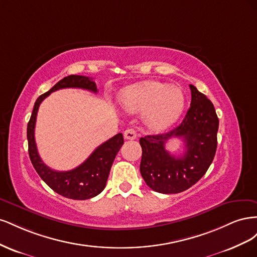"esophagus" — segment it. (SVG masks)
Segmentation results:
<instances>
[{"label":"esophagus","mask_w":257,"mask_h":257,"mask_svg":"<svg viewBox=\"0 0 257 257\" xmlns=\"http://www.w3.org/2000/svg\"><path fill=\"white\" fill-rule=\"evenodd\" d=\"M137 133L134 128H127L124 132V138L130 139V141H133V139H136Z\"/></svg>","instance_id":"obj_1"}]
</instances>
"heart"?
<instances>
[{
    "mask_svg": "<svg viewBox=\"0 0 257 257\" xmlns=\"http://www.w3.org/2000/svg\"><path fill=\"white\" fill-rule=\"evenodd\" d=\"M121 104L130 112L145 111L146 125L153 132H162L180 118L185 98L177 85L159 81H144L124 89Z\"/></svg>",
    "mask_w": 257,
    "mask_h": 257,
    "instance_id": "heart-1",
    "label": "heart"
}]
</instances>
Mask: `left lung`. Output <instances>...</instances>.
<instances>
[{"label": "left lung", "instance_id": "left-lung-1", "mask_svg": "<svg viewBox=\"0 0 257 257\" xmlns=\"http://www.w3.org/2000/svg\"><path fill=\"white\" fill-rule=\"evenodd\" d=\"M191 107L179 126L168 133L148 135L139 139L143 155L141 174L155 192L177 194L190 189L211 165L217 146L219 119L211 100L193 84ZM170 138H182L186 151L175 157L165 149Z\"/></svg>", "mask_w": 257, "mask_h": 257}]
</instances>
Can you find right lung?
<instances>
[{
  "label": "right lung",
  "instance_id": "right-lung-1",
  "mask_svg": "<svg viewBox=\"0 0 257 257\" xmlns=\"http://www.w3.org/2000/svg\"><path fill=\"white\" fill-rule=\"evenodd\" d=\"M65 88H78L93 93L97 92L96 84L92 78L79 75H69L38 97L28 123L29 155L36 173L50 189L66 198L84 200L98 195L105 189L111 165L124 143V139L121 133L114 135L98 146L81 165L68 172H57L46 165L38 154L34 137L37 111L41 103L50 93Z\"/></svg>",
  "mask_w": 257,
  "mask_h": 257
}]
</instances>
